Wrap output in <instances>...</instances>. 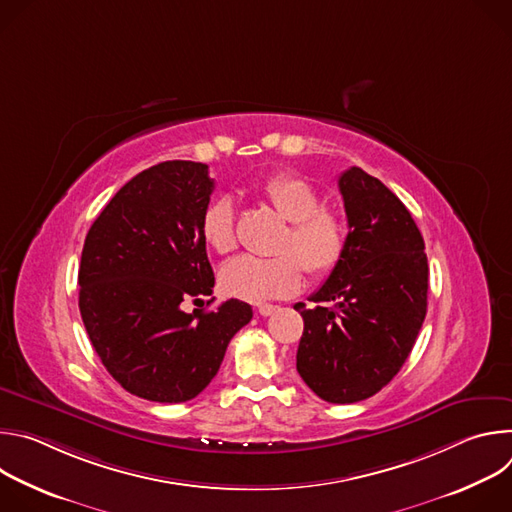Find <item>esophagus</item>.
Returning a JSON list of instances; mask_svg holds the SVG:
<instances>
[{"label": "esophagus", "instance_id": "esophagus-1", "mask_svg": "<svg viewBox=\"0 0 512 512\" xmlns=\"http://www.w3.org/2000/svg\"><path fill=\"white\" fill-rule=\"evenodd\" d=\"M275 310H277V306H273V304H261L257 312H259L261 316H271Z\"/></svg>", "mask_w": 512, "mask_h": 512}]
</instances>
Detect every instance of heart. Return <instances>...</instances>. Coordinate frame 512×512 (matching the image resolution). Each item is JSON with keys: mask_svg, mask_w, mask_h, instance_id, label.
<instances>
[{"mask_svg": "<svg viewBox=\"0 0 512 512\" xmlns=\"http://www.w3.org/2000/svg\"><path fill=\"white\" fill-rule=\"evenodd\" d=\"M265 200L285 218L279 257L243 255L221 271V285L229 296L251 304L287 298L302 287L304 269L314 279L332 275L348 249V225L338 210L326 208L322 194L298 176L281 174L265 182ZM202 237L221 255L237 249V216L233 200H214L202 214Z\"/></svg>", "mask_w": 512, "mask_h": 512, "instance_id": "b5f03b06", "label": "heart"}]
</instances>
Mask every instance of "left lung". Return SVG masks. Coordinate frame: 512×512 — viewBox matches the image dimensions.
Here are the masks:
<instances>
[{
  "instance_id": "8db88e82",
  "label": "left lung",
  "mask_w": 512,
  "mask_h": 512,
  "mask_svg": "<svg viewBox=\"0 0 512 512\" xmlns=\"http://www.w3.org/2000/svg\"><path fill=\"white\" fill-rule=\"evenodd\" d=\"M348 249L338 269L296 304L304 318L296 367L328 403L379 393L401 371L427 312V255L405 204L375 176L352 166L338 178Z\"/></svg>"
}]
</instances>
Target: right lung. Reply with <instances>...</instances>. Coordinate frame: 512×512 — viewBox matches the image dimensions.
Returning <instances> with one entry per match:
<instances>
[{
	"label": "right lung",
	"instance_id": "1",
	"mask_svg": "<svg viewBox=\"0 0 512 512\" xmlns=\"http://www.w3.org/2000/svg\"><path fill=\"white\" fill-rule=\"evenodd\" d=\"M212 190L206 164L162 162L131 178L87 233L81 316L109 375L141 399H194L253 318L239 300L212 312L182 308L214 287L200 229Z\"/></svg>",
	"mask_w": 512,
	"mask_h": 512
}]
</instances>
